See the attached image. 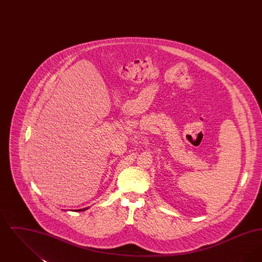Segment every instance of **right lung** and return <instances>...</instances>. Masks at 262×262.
<instances>
[{
	"label": "right lung",
	"instance_id": "right-lung-1",
	"mask_svg": "<svg viewBox=\"0 0 262 262\" xmlns=\"http://www.w3.org/2000/svg\"><path fill=\"white\" fill-rule=\"evenodd\" d=\"M86 209H88V208H83V209H77V210H75V211H84V210H86Z\"/></svg>",
	"mask_w": 262,
	"mask_h": 262
}]
</instances>
